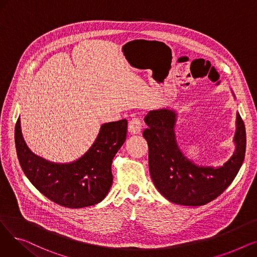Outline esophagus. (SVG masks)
I'll return each mask as SVG.
<instances>
[{
  "label": "esophagus",
  "instance_id": "esophagus-1",
  "mask_svg": "<svg viewBox=\"0 0 257 257\" xmlns=\"http://www.w3.org/2000/svg\"><path fill=\"white\" fill-rule=\"evenodd\" d=\"M128 130L131 134H139L142 131V120L139 117H133L128 124Z\"/></svg>",
  "mask_w": 257,
  "mask_h": 257
}]
</instances>
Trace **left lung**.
Instances as JSON below:
<instances>
[{
    "label": "left lung",
    "mask_w": 257,
    "mask_h": 257,
    "mask_svg": "<svg viewBox=\"0 0 257 257\" xmlns=\"http://www.w3.org/2000/svg\"><path fill=\"white\" fill-rule=\"evenodd\" d=\"M176 117V111L169 108L150 110L145 116L148 128L143 136L149 147L151 178L170 202L185 206L204 205L230 185L242 165L246 152L244 121L236 112L235 150L223 166L214 168L198 166L184 156L175 134Z\"/></svg>",
    "instance_id": "8db88e82"
}]
</instances>
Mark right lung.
<instances>
[{"mask_svg": "<svg viewBox=\"0 0 257 257\" xmlns=\"http://www.w3.org/2000/svg\"><path fill=\"white\" fill-rule=\"evenodd\" d=\"M127 119L105 123L79 159L56 164L35 155L24 141L21 119L16 124V148L23 172L51 201L64 207L82 208L101 202L112 185L111 164L127 137Z\"/></svg>", "mask_w": 257, "mask_h": 257, "instance_id": "obj_1", "label": "right lung"}]
</instances>
